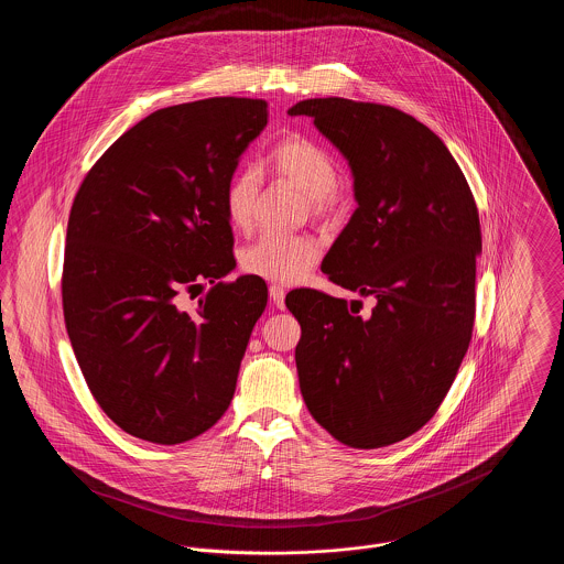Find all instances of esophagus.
Listing matches in <instances>:
<instances>
[{
  "label": "esophagus",
  "instance_id": "34e87169",
  "mask_svg": "<svg viewBox=\"0 0 564 564\" xmlns=\"http://www.w3.org/2000/svg\"><path fill=\"white\" fill-rule=\"evenodd\" d=\"M269 295H271L273 304H275L280 311H284V297H286V291H284L282 286H278V284H271V286H269Z\"/></svg>",
  "mask_w": 564,
  "mask_h": 564
}]
</instances>
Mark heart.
Segmentation results:
<instances>
[{
    "label": "heart",
    "mask_w": 564,
    "mask_h": 564,
    "mask_svg": "<svg viewBox=\"0 0 564 564\" xmlns=\"http://www.w3.org/2000/svg\"><path fill=\"white\" fill-rule=\"evenodd\" d=\"M271 169L308 195L315 217L327 219L338 208L336 186L340 169L319 143L302 134H286L271 150ZM262 175L253 166L239 169L224 188V210L235 230L253 224ZM322 256V245L306 235H262L241 251V269L275 284L302 282Z\"/></svg>",
    "instance_id": "1"
}]
</instances>
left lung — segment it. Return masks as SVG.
<instances>
[{
  "label": "left lung",
  "mask_w": 564,
  "mask_h": 564,
  "mask_svg": "<svg viewBox=\"0 0 564 564\" xmlns=\"http://www.w3.org/2000/svg\"><path fill=\"white\" fill-rule=\"evenodd\" d=\"M291 117L347 159L358 208L322 271L373 297L360 317L345 300L295 289L302 325L300 389L315 421L356 449L387 447L421 430L445 400L476 319L482 251L474 193L445 143L398 108L343 97L304 99Z\"/></svg>",
  "instance_id": "8db88e82"
}]
</instances>
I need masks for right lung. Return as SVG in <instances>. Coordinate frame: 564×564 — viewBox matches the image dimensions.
I'll list each match as a JSON object with an SVG mask.
<instances>
[{
	"instance_id": "add662e5",
	"label": "right lung",
	"mask_w": 564,
	"mask_h": 564,
	"mask_svg": "<svg viewBox=\"0 0 564 564\" xmlns=\"http://www.w3.org/2000/svg\"><path fill=\"white\" fill-rule=\"evenodd\" d=\"M267 117L247 97L161 108L106 150L74 199L67 334L95 402L137 438L191 441L235 398L267 284L224 282L237 267L224 188ZM202 281L214 289L182 312L178 295Z\"/></svg>"
}]
</instances>
